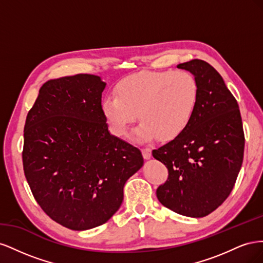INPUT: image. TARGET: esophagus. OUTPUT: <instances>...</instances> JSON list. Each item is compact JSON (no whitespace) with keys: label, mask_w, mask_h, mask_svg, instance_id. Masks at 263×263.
<instances>
[{"label":"esophagus","mask_w":263,"mask_h":263,"mask_svg":"<svg viewBox=\"0 0 263 263\" xmlns=\"http://www.w3.org/2000/svg\"><path fill=\"white\" fill-rule=\"evenodd\" d=\"M142 156H144L145 159H150L151 158V149L150 148H144L141 150Z\"/></svg>","instance_id":"obj_1"}]
</instances>
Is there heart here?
Wrapping results in <instances>:
<instances>
[{"label": "heart", "mask_w": 263, "mask_h": 263, "mask_svg": "<svg viewBox=\"0 0 263 263\" xmlns=\"http://www.w3.org/2000/svg\"><path fill=\"white\" fill-rule=\"evenodd\" d=\"M115 93L102 101L110 132L125 136L138 114L142 123L136 135L140 140L177 138L192 122L200 102V85L186 70L135 73L122 79Z\"/></svg>", "instance_id": "b5f03b06"}]
</instances>
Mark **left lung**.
Instances as JSON below:
<instances>
[{"label":"left lung","mask_w":263,"mask_h":263,"mask_svg":"<svg viewBox=\"0 0 263 263\" xmlns=\"http://www.w3.org/2000/svg\"><path fill=\"white\" fill-rule=\"evenodd\" d=\"M178 68L194 74L200 102L187 128L153 156L168 169L157 189L160 203L180 215L204 217L225 202L240 171L245 134L239 106L210 63L194 59Z\"/></svg>","instance_id":"left-lung-1"}]
</instances>
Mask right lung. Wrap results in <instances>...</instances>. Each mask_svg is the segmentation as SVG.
Segmentation results:
<instances>
[{"label":"right lung","mask_w":263,"mask_h":263,"mask_svg":"<svg viewBox=\"0 0 263 263\" xmlns=\"http://www.w3.org/2000/svg\"><path fill=\"white\" fill-rule=\"evenodd\" d=\"M105 83L93 74L47 81L24 127L23 168L36 202L63 227L101 226L118 211L140 150L108 132Z\"/></svg>","instance_id":"right-lung-1"}]
</instances>
